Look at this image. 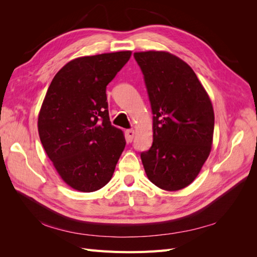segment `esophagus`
Returning <instances> with one entry per match:
<instances>
[{"instance_id":"34e87169","label":"esophagus","mask_w":257,"mask_h":257,"mask_svg":"<svg viewBox=\"0 0 257 257\" xmlns=\"http://www.w3.org/2000/svg\"><path fill=\"white\" fill-rule=\"evenodd\" d=\"M125 134H126V137H127V141H128V142H132V141H133L134 135H135V132H134V130H132V128L126 130Z\"/></svg>"}]
</instances>
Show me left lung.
I'll use <instances>...</instances> for the list:
<instances>
[{
	"instance_id": "obj_1",
	"label": "left lung",
	"mask_w": 257,
	"mask_h": 257,
	"mask_svg": "<svg viewBox=\"0 0 257 257\" xmlns=\"http://www.w3.org/2000/svg\"><path fill=\"white\" fill-rule=\"evenodd\" d=\"M153 114V143L141 158L149 180L166 191L191 184L211 151L214 112L193 69L165 51L135 52Z\"/></svg>"
}]
</instances>
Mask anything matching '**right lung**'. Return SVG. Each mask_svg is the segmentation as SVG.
Wrapping results in <instances>:
<instances>
[{"label":"right lung","mask_w":257,"mask_h":257,"mask_svg":"<svg viewBox=\"0 0 257 257\" xmlns=\"http://www.w3.org/2000/svg\"><path fill=\"white\" fill-rule=\"evenodd\" d=\"M131 54L77 58L46 93L38 115L41 142L61 178L77 191L94 192L109 182L125 147L123 132L109 120L106 87Z\"/></svg>","instance_id":"obj_1"}]
</instances>
